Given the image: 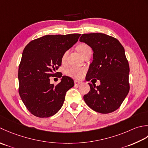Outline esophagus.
<instances>
[{
    "label": "esophagus",
    "instance_id": "esophagus-1",
    "mask_svg": "<svg viewBox=\"0 0 148 148\" xmlns=\"http://www.w3.org/2000/svg\"><path fill=\"white\" fill-rule=\"evenodd\" d=\"M74 82H75V86H79L80 84H82V82H80V81H78V80H75Z\"/></svg>",
    "mask_w": 148,
    "mask_h": 148
}]
</instances>
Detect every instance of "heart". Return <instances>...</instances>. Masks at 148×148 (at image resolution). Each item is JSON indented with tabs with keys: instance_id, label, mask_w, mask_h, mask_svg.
I'll return each mask as SVG.
<instances>
[{
	"instance_id": "heart-1",
	"label": "heart",
	"mask_w": 148,
	"mask_h": 148,
	"mask_svg": "<svg viewBox=\"0 0 148 148\" xmlns=\"http://www.w3.org/2000/svg\"><path fill=\"white\" fill-rule=\"evenodd\" d=\"M77 50L78 52H79L81 55L83 56V55L88 50H91V47L89 45L85 43H82L78 45L77 47ZM68 51L62 54L61 57V62L62 63H64L66 62V57L68 56ZM86 72V69L84 68H80V67H70L66 71V74L68 76L72 77L73 78H76V79H79L84 75Z\"/></svg>"
}]
</instances>
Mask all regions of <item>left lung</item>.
Here are the masks:
<instances>
[{
  "mask_svg": "<svg viewBox=\"0 0 148 148\" xmlns=\"http://www.w3.org/2000/svg\"><path fill=\"white\" fill-rule=\"evenodd\" d=\"M79 41L93 51L86 80L100 81L98 86L89 83L90 91L84 96V101L96 112H112L119 108L130 90V67L124 47L116 38L102 33L84 34Z\"/></svg>",
  "mask_w": 148,
  "mask_h": 148,
  "instance_id": "left-lung-1",
  "label": "left lung"
}]
</instances>
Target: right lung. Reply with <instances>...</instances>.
Instances as JSON below:
<instances>
[{"mask_svg": "<svg viewBox=\"0 0 148 148\" xmlns=\"http://www.w3.org/2000/svg\"><path fill=\"white\" fill-rule=\"evenodd\" d=\"M80 34L46 35L31 41L24 49L18 78L19 95L33 115L49 117L61 109L66 93L74 86L71 78L62 76L54 86L50 77L56 76L62 54L78 41Z\"/></svg>", "mask_w": 148, "mask_h": 148, "instance_id": "1", "label": "right lung"}]
</instances>
